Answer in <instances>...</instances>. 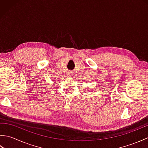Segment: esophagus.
I'll use <instances>...</instances> for the list:
<instances>
[{
	"mask_svg": "<svg viewBox=\"0 0 148 148\" xmlns=\"http://www.w3.org/2000/svg\"><path fill=\"white\" fill-rule=\"evenodd\" d=\"M68 75H69V76H72V75H73V72H71V71L69 72V73H68Z\"/></svg>",
	"mask_w": 148,
	"mask_h": 148,
	"instance_id": "obj_1",
	"label": "esophagus"
}]
</instances>
